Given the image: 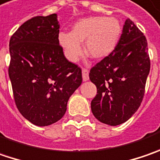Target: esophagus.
Returning a JSON list of instances; mask_svg holds the SVG:
<instances>
[{
	"instance_id": "34e87169",
	"label": "esophagus",
	"mask_w": 160,
	"mask_h": 160,
	"mask_svg": "<svg viewBox=\"0 0 160 160\" xmlns=\"http://www.w3.org/2000/svg\"><path fill=\"white\" fill-rule=\"evenodd\" d=\"M88 69H85V68H83L82 69V79L84 81H87L88 80Z\"/></svg>"
}]
</instances>
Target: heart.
<instances>
[{
	"mask_svg": "<svg viewBox=\"0 0 160 160\" xmlns=\"http://www.w3.org/2000/svg\"><path fill=\"white\" fill-rule=\"evenodd\" d=\"M122 26L115 18L90 17L82 18L73 26L72 33L61 32L59 43L67 59L76 62L83 52L81 43L85 42V51L96 60L108 57L115 50L121 37Z\"/></svg>",
	"mask_w": 160,
	"mask_h": 160,
	"instance_id": "1",
	"label": "heart"
}]
</instances>
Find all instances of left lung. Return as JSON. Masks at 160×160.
Listing matches in <instances>:
<instances>
[{"label":"left lung","instance_id":"obj_1","mask_svg":"<svg viewBox=\"0 0 160 160\" xmlns=\"http://www.w3.org/2000/svg\"><path fill=\"white\" fill-rule=\"evenodd\" d=\"M149 69L147 39L127 18L115 50L90 69L89 80L97 87L94 116L112 126L130 119L143 99Z\"/></svg>","mask_w":160,"mask_h":160}]
</instances>
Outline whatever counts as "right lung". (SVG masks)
Here are the masks:
<instances>
[{
	"instance_id": "1",
	"label": "right lung",
	"mask_w": 160,
	"mask_h": 160,
	"mask_svg": "<svg viewBox=\"0 0 160 160\" xmlns=\"http://www.w3.org/2000/svg\"><path fill=\"white\" fill-rule=\"evenodd\" d=\"M55 13L27 20L10 40L9 76L18 111L38 126L64 115L67 103L82 82L81 69L65 58L59 45Z\"/></svg>"
}]
</instances>
